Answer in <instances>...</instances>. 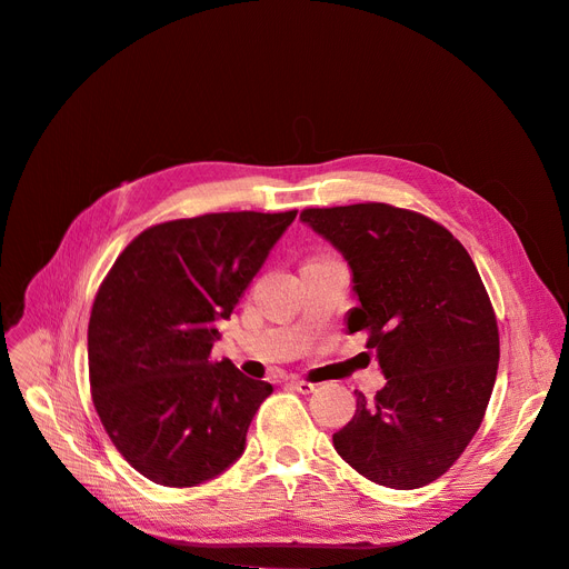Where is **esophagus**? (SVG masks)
Listing matches in <instances>:
<instances>
[{"label":"esophagus","instance_id":"34e87169","mask_svg":"<svg viewBox=\"0 0 569 569\" xmlns=\"http://www.w3.org/2000/svg\"><path fill=\"white\" fill-rule=\"evenodd\" d=\"M288 385L292 387V390L300 392V395H311V392H316V385H313V382H307V380H300V378H290Z\"/></svg>","mask_w":569,"mask_h":569}]
</instances>
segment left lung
I'll return each mask as SVG.
<instances>
[{
    "instance_id": "1",
    "label": "left lung",
    "mask_w": 569,
    "mask_h": 569,
    "mask_svg": "<svg viewBox=\"0 0 569 569\" xmlns=\"http://www.w3.org/2000/svg\"><path fill=\"white\" fill-rule=\"evenodd\" d=\"M352 277L348 332H369L385 376L357 395L335 450L367 480L420 489L447 472L480 429L498 373V325L459 239L436 221L385 202L305 209Z\"/></svg>"
}]
</instances>
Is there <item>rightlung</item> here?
I'll list each match as a JSON object with an SVG mask.
<instances>
[{
  "instance_id": "right-lung-1",
  "label": "right lung",
  "mask_w": 569,
  "mask_h": 569,
  "mask_svg": "<svg viewBox=\"0 0 569 569\" xmlns=\"http://www.w3.org/2000/svg\"><path fill=\"white\" fill-rule=\"evenodd\" d=\"M297 212H223L140 232L101 283L87 332L89 382L114 447L161 487L228 470L272 385L209 362L239 297Z\"/></svg>"
}]
</instances>
